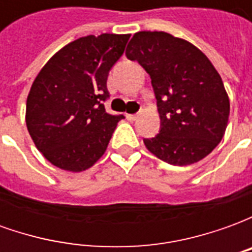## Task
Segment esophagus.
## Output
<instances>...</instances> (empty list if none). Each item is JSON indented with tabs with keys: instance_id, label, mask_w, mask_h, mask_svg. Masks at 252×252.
I'll return each mask as SVG.
<instances>
[{
	"instance_id": "obj_1",
	"label": "esophagus",
	"mask_w": 252,
	"mask_h": 252,
	"mask_svg": "<svg viewBox=\"0 0 252 252\" xmlns=\"http://www.w3.org/2000/svg\"><path fill=\"white\" fill-rule=\"evenodd\" d=\"M126 119L129 121H135L137 119V115H126Z\"/></svg>"
}]
</instances>
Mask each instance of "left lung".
<instances>
[{
	"mask_svg": "<svg viewBox=\"0 0 252 252\" xmlns=\"http://www.w3.org/2000/svg\"><path fill=\"white\" fill-rule=\"evenodd\" d=\"M126 54L150 74L158 101L162 128L155 137L144 139L146 148L174 166L209 155L227 129L229 98L205 54L162 31L135 33Z\"/></svg>",
	"mask_w": 252,
	"mask_h": 252,
	"instance_id": "obj_1",
	"label": "left lung"
}]
</instances>
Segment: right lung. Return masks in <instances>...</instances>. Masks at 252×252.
Instances as JSON below:
<instances>
[{
	"instance_id": "add662e5",
	"label": "right lung",
	"mask_w": 252,
	"mask_h": 252,
	"mask_svg": "<svg viewBox=\"0 0 252 252\" xmlns=\"http://www.w3.org/2000/svg\"><path fill=\"white\" fill-rule=\"evenodd\" d=\"M129 36L79 37L54 54L35 78L25 123L36 148L54 166L85 171L106 151L117 123L124 119L105 110L106 79Z\"/></svg>"
}]
</instances>
